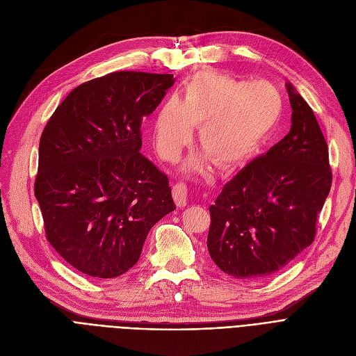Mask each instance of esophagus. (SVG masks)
<instances>
[{
	"label": "esophagus",
	"instance_id": "esophagus-1",
	"mask_svg": "<svg viewBox=\"0 0 356 356\" xmlns=\"http://www.w3.org/2000/svg\"><path fill=\"white\" fill-rule=\"evenodd\" d=\"M173 199L179 208H184L188 204V188L183 183H176L173 186Z\"/></svg>",
	"mask_w": 356,
	"mask_h": 356
}]
</instances>
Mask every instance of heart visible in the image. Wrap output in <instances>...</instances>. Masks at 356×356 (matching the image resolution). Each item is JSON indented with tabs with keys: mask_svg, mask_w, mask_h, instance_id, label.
Instances as JSON below:
<instances>
[{
	"mask_svg": "<svg viewBox=\"0 0 356 356\" xmlns=\"http://www.w3.org/2000/svg\"><path fill=\"white\" fill-rule=\"evenodd\" d=\"M283 109L278 89L268 82L238 81L203 70L186 85L180 99L168 97L153 118V141L159 154L175 161L199 128L204 153L184 168L200 173L209 159L220 170H231L251 159L277 125Z\"/></svg>",
	"mask_w": 356,
	"mask_h": 356,
	"instance_id": "1",
	"label": "heart"
}]
</instances>
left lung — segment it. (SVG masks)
I'll use <instances>...</instances> for the list:
<instances>
[{"label": "left lung", "mask_w": 356, "mask_h": 356, "mask_svg": "<svg viewBox=\"0 0 356 356\" xmlns=\"http://www.w3.org/2000/svg\"><path fill=\"white\" fill-rule=\"evenodd\" d=\"M286 88L290 133L242 168L209 208L211 258L239 280L270 277L307 248L330 192L322 129L297 89L290 82Z\"/></svg>", "instance_id": "1"}]
</instances>
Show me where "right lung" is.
I'll list each match as a JSON object with an SVG mask.
<instances>
[{"mask_svg":"<svg viewBox=\"0 0 356 356\" xmlns=\"http://www.w3.org/2000/svg\"><path fill=\"white\" fill-rule=\"evenodd\" d=\"M175 81L144 72L92 79L43 129L34 195L46 235L86 275L114 278L134 267L149 229L176 209L167 176L140 153L141 121Z\"/></svg>","mask_w":356,"mask_h":356,"instance_id":"add662e5","label":"right lung"}]
</instances>
